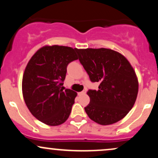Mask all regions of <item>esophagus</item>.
I'll return each mask as SVG.
<instances>
[{"label": "esophagus", "instance_id": "34e87169", "mask_svg": "<svg viewBox=\"0 0 158 158\" xmlns=\"http://www.w3.org/2000/svg\"><path fill=\"white\" fill-rule=\"evenodd\" d=\"M86 94V90H82L81 92H79V93H78V95L80 96V95H82V94Z\"/></svg>", "mask_w": 158, "mask_h": 158}]
</instances>
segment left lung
<instances>
[{"label": "left lung", "instance_id": "obj_1", "mask_svg": "<svg viewBox=\"0 0 158 158\" xmlns=\"http://www.w3.org/2000/svg\"><path fill=\"white\" fill-rule=\"evenodd\" d=\"M79 60L99 89L88 90L90 103L85 108L90 119L103 126L126 117L135 105L138 81L131 65L122 54L106 48L77 49Z\"/></svg>", "mask_w": 158, "mask_h": 158}]
</instances>
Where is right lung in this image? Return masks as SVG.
Returning a JSON list of instances; mask_svg holds the SVG:
<instances>
[{
  "label": "right lung",
  "mask_w": 158,
  "mask_h": 158,
  "mask_svg": "<svg viewBox=\"0 0 158 158\" xmlns=\"http://www.w3.org/2000/svg\"><path fill=\"white\" fill-rule=\"evenodd\" d=\"M77 49L45 46L29 61L22 80L27 108L36 119L48 126H59L68 119L77 94L63 87L67 67L77 60Z\"/></svg>",
  "instance_id": "1"
}]
</instances>
